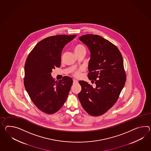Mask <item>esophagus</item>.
Segmentation results:
<instances>
[{"instance_id":"34e87169","label":"esophagus","mask_w":151,"mask_h":151,"mask_svg":"<svg viewBox=\"0 0 151 151\" xmlns=\"http://www.w3.org/2000/svg\"><path fill=\"white\" fill-rule=\"evenodd\" d=\"M78 82V81L76 80H73V83L74 84H76V83H77Z\"/></svg>"}]
</instances>
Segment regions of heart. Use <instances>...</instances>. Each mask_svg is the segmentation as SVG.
<instances>
[{"instance_id": "1", "label": "heart", "mask_w": 151, "mask_h": 151, "mask_svg": "<svg viewBox=\"0 0 151 151\" xmlns=\"http://www.w3.org/2000/svg\"><path fill=\"white\" fill-rule=\"evenodd\" d=\"M85 51L86 52V48L85 47L81 44L76 45L75 47H74V52L75 53H79V52H81ZM75 76H78L79 73L78 72H76L75 73Z\"/></svg>"}]
</instances>
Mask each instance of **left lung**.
<instances>
[{
	"label": "left lung",
	"instance_id": "8db88e82",
	"mask_svg": "<svg viewBox=\"0 0 151 151\" xmlns=\"http://www.w3.org/2000/svg\"><path fill=\"white\" fill-rule=\"evenodd\" d=\"M79 39L90 51L88 77L96 86L79 81L82 89L78 97L88 114L98 116L114 105L124 86L123 59L118 48L101 36L87 34Z\"/></svg>",
	"mask_w": 151,
	"mask_h": 151
}]
</instances>
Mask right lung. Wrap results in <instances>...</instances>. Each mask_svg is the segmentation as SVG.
<instances>
[{"label":"right lung","mask_w":151,"mask_h":151,"mask_svg":"<svg viewBox=\"0 0 151 151\" xmlns=\"http://www.w3.org/2000/svg\"><path fill=\"white\" fill-rule=\"evenodd\" d=\"M76 35H59L46 37L34 47L24 65V85L35 106L47 114L57 112L65 103L73 79L64 76L55 82L51 73L61 64L63 49Z\"/></svg>","instance_id":"obj_1"}]
</instances>
